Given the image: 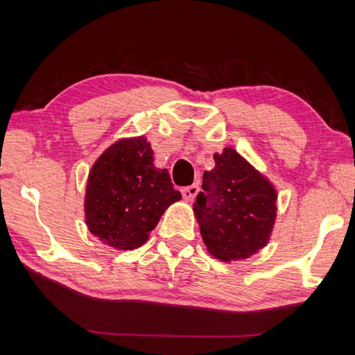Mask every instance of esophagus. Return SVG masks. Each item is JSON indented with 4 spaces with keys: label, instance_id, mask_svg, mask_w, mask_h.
<instances>
[{
    "label": "esophagus",
    "instance_id": "1",
    "mask_svg": "<svg viewBox=\"0 0 355 355\" xmlns=\"http://www.w3.org/2000/svg\"><path fill=\"white\" fill-rule=\"evenodd\" d=\"M199 184H191V186H186V188H182V196L184 200L192 202L196 199V196L199 194Z\"/></svg>",
    "mask_w": 355,
    "mask_h": 355
}]
</instances>
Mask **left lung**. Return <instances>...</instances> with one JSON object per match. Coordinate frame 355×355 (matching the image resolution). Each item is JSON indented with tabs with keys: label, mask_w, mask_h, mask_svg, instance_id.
<instances>
[{
	"label": "left lung",
	"mask_w": 355,
	"mask_h": 355,
	"mask_svg": "<svg viewBox=\"0 0 355 355\" xmlns=\"http://www.w3.org/2000/svg\"><path fill=\"white\" fill-rule=\"evenodd\" d=\"M194 202L203 243L222 261L244 260L264 248L275 220L274 186L236 150L214 153Z\"/></svg>",
	"instance_id": "obj_1"
}]
</instances>
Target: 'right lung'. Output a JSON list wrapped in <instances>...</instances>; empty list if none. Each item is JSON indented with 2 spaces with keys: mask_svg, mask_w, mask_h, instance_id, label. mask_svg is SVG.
<instances>
[{
  "mask_svg": "<svg viewBox=\"0 0 355 355\" xmlns=\"http://www.w3.org/2000/svg\"><path fill=\"white\" fill-rule=\"evenodd\" d=\"M182 194L167 169H156L144 136L122 139L95 161L89 173L86 224L111 248L131 250L148 239L163 213Z\"/></svg>",
  "mask_w": 355,
  "mask_h": 355,
  "instance_id": "1",
  "label": "right lung"
}]
</instances>
